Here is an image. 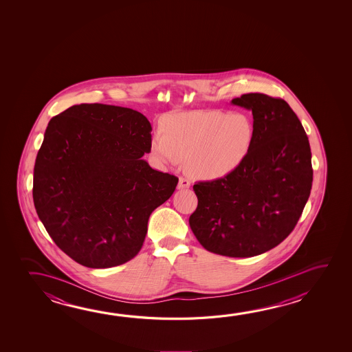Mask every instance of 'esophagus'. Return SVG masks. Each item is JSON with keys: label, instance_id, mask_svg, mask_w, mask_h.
Wrapping results in <instances>:
<instances>
[{"label": "esophagus", "instance_id": "esophagus-1", "mask_svg": "<svg viewBox=\"0 0 352 352\" xmlns=\"http://www.w3.org/2000/svg\"><path fill=\"white\" fill-rule=\"evenodd\" d=\"M189 188H190V180H189V179L180 177V178H179L178 183L179 190H184V189H189Z\"/></svg>", "mask_w": 352, "mask_h": 352}]
</instances>
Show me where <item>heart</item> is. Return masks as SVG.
<instances>
[{"label": "heart", "mask_w": 352, "mask_h": 352, "mask_svg": "<svg viewBox=\"0 0 352 352\" xmlns=\"http://www.w3.org/2000/svg\"><path fill=\"white\" fill-rule=\"evenodd\" d=\"M253 124L242 114L197 110L166 116L151 141L153 155L168 164L184 160L188 173L201 180L225 178L248 156Z\"/></svg>", "instance_id": "heart-1"}]
</instances>
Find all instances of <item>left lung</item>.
<instances>
[{"label": "left lung", "instance_id": "obj_1", "mask_svg": "<svg viewBox=\"0 0 352 352\" xmlns=\"http://www.w3.org/2000/svg\"><path fill=\"white\" fill-rule=\"evenodd\" d=\"M232 104L252 110L248 156L225 178L194 185L191 231L211 253L249 258L275 248L294 231L313 182L305 129L283 99L243 94Z\"/></svg>", "mask_w": 352, "mask_h": 352}]
</instances>
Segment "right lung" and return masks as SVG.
I'll use <instances>...</instances> for the list:
<instances>
[{"mask_svg":"<svg viewBox=\"0 0 352 352\" xmlns=\"http://www.w3.org/2000/svg\"><path fill=\"white\" fill-rule=\"evenodd\" d=\"M150 121L136 110L80 104L54 116L36 155L35 210L52 241L92 269L121 265L142 248L151 213L179 179L151 168Z\"/></svg>","mask_w":352,"mask_h":352,"instance_id":"obj_1","label":"right lung"}]
</instances>
